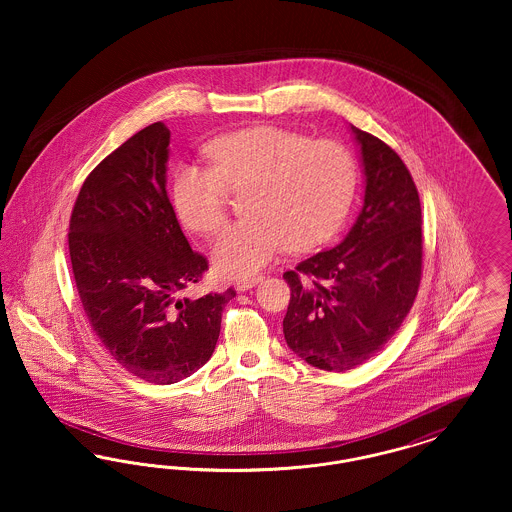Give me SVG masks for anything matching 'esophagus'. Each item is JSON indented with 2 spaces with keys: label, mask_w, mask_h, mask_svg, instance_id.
<instances>
[{
  "label": "esophagus",
  "mask_w": 512,
  "mask_h": 512,
  "mask_svg": "<svg viewBox=\"0 0 512 512\" xmlns=\"http://www.w3.org/2000/svg\"><path fill=\"white\" fill-rule=\"evenodd\" d=\"M261 280H263V276H253V278H245V280H238V282H236V290H238V292H245V290L253 288L255 284H259Z\"/></svg>",
  "instance_id": "34e87169"
}]
</instances>
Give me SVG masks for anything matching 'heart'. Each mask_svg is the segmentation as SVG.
Segmentation results:
<instances>
[{
  "label": "heart",
  "instance_id": "b5f03b06",
  "mask_svg": "<svg viewBox=\"0 0 512 512\" xmlns=\"http://www.w3.org/2000/svg\"><path fill=\"white\" fill-rule=\"evenodd\" d=\"M209 165L182 163L172 174L178 220L211 236L226 219L230 192H247L245 219L228 226L213 249L220 274L245 278L286 247L326 242L345 219L357 190V161L334 140H317L280 126L220 134L203 147Z\"/></svg>",
  "mask_w": 512,
  "mask_h": 512
}]
</instances>
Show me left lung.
<instances>
[{
    "instance_id": "1",
    "label": "left lung",
    "mask_w": 512,
    "mask_h": 512,
    "mask_svg": "<svg viewBox=\"0 0 512 512\" xmlns=\"http://www.w3.org/2000/svg\"><path fill=\"white\" fill-rule=\"evenodd\" d=\"M365 203L345 240L284 272V338L297 357L345 372L374 357L413 307L422 278V209L413 176L380 138L351 126Z\"/></svg>"
}]
</instances>
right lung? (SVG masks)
<instances>
[{
  "label": "right lung",
  "mask_w": 512,
  "mask_h": 512,
  "mask_svg": "<svg viewBox=\"0 0 512 512\" xmlns=\"http://www.w3.org/2000/svg\"><path fill=\"white\" fill-rule=\"evenodd\" d=\"M171 130L153 122L84 180L69 222L74 284L111 357L149 384H174L205 365L234 288L178 297L207 259L194 251L167 195Z\"/></svg>",
  "instance_id": "add662e5"
}]
</instances>
